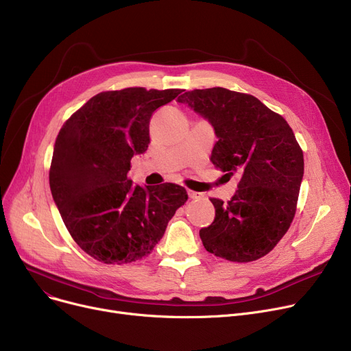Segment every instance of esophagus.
I'll list each match as a JSON object with an SVG mask.
<instances>
[{
    "label": "esophagus",
    "instance_id": "obj_1",
    "mask_svg": "<svg viewBox=\"0 0 351 351\" xmlns=\"http://www.w3.org/2000/svg\"><path fill=\"white\" fill-rule=\"evenodd\" d=\"M188 196H189L191 199H202L205 195L200 193V192H195V191H188Z\"/></svg>",
    "mask_w": 351,
    "mask_h": 351
}]
</instances>
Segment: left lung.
Instances as JSON below:
<instances>
[{"label": "left lung", "mask_w": 351, "mask_h": 351, "mask_svg": "<svg viewBox=\"0 0 351 351\" xmlns=\"http://www.w3.org/2000/svg\"><path fill=\"white\" fill-rule=\"evenodd\" d=\"M210 122V160L241 176L229 202L212 197L215 220L199 230L205 249L246 263L267 254L289 230L304 173L303 151L283 117L253 95L226 88L188 90L179 98Z\"/></svg>", "instance_id": "1"}]
</instances>
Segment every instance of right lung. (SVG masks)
<instances>
[{"label":"right lung","mask_w":351,"mask_h":351,"mask_svg":"<svg viewBox=\"0 0 351 351\" xmlns=\"http://www.w3.org/2000/svg\"><path fill=\"white\" fill-rule=\"evenodd\" d=\"M180 89L125 88L92 97L61 128L55 141L49 186L77 245L106 265L149 254L188 193L175 183L134 185L131 159L149 145L155 110Z\"/></svg>","instance_id":"add662e5"}]
</instances>
